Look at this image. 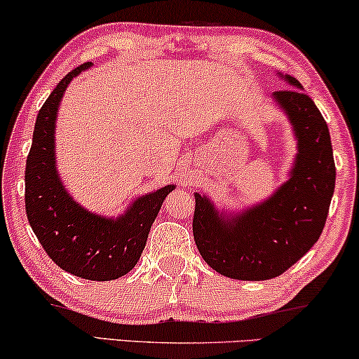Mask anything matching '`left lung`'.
Instances as JSON below:
<instances>
[{"instance_id": "1", "label": "left lung", "mask_w": 359, "mask_h": 359, "mask_svg": "<svg viewBox=\"0 0 359 359\" xmlns=\"http://www.w3.org/2000/svg\"><path fill=\"white\" fill-rule=\"evenodd\" d=\"M276 75L292 88L271 95L296 139L287 180L242 210L219 209L205 194L194 193L193 233L201 257L222 276L242 281L276 278L299 262L320 237L335 191L327 122L296 78Z\"/></svg>"}]
</instances>
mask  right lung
I'll return each mask as SVG.
<instances>
[{
	"instance_id": "obj_1",
	"label": "right lung",
	"mask_w": 359,
	"mask_h": 359,
	"mask_svg": "<svg viewBox=\"0 0 359 359\" xmlns=\"http://www.w3.org/2000/svg\"><path fill=\"white\" fill-rule=\"evenodd\" d=\"M93 63L72 70L39 111L26 161V212L29 224L53 263L73 276L112 281L139 262L151 224L175 184L132 199L119 215H101L78 204L57 170L55 127L67 88Z\"/></svg>"
}]
</instances>
